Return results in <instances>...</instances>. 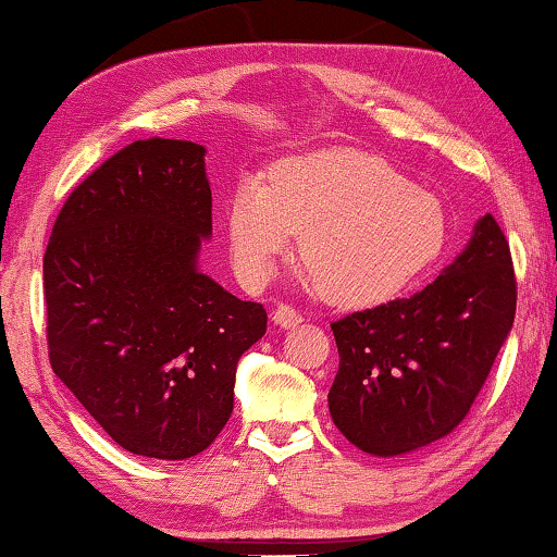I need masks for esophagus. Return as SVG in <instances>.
<instances>
[{
    "mask_svg": "<svg viewBox=\"0 0 557 557\" xmlns=\"http://www.w3.org/2000/svg\"><path fill=\"white\" fill-rule=\"evenodd\" d=\"M272 322H275L280 329H295L301 324V314L287 305H280L275 312H272Z\"/></svg>",
    "mask_w": 557,
    "mask_h": 557,
    "instance_id": "1",
    "label": "esophagus"
}]
</instances>
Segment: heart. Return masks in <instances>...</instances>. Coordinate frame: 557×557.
I'll return each instance as SVG.
<instances>
[{
  "instance_id": "1",
  "label": "heart",
  "mask_w": 557,
  "mask_h": 557,
  "mask_svg": "<svg viewBox=\"0 0 557 557\" xmlns=\"http://www.w3.org/2000/svg\"><path fill=\"white\" fill-rule=\"evenodd\" d=\"M231 256L248 287H262L301 231V275L338 307L400 297L440 260L449 238L442 201L385 159L356 149L295 157L245 178L225 211Z\"/></svg>"
}]
</instances>
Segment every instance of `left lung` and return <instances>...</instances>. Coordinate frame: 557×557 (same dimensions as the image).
Wrapping results in <instances>:
<instances>
[{"label": "left lung", "instance_id": "8db88e82", "mask_svg": "<svg viewBox=\"0 0 557 557\" xmlns=\"http://www.w3.org/2000/svg\"><path fill=\"white\" fill-rule=\"evenodd\" d=\"M516 277L492 213L435 282L332 324L338 373L329 412L373 457H403L467 418L513 326Z\"/></svg>", "mask_w": 557, "mask_h": 557}]
</instances>
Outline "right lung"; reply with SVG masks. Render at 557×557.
<instances>
[{
  "instance_id": "add662e5",
  "label": "right lung",
  "mask_w": 557,
  "mask_h": 557,
  "mask_svg": "<svg viewBox=\"0 0 557 557\" xmlns=\"http://www.w3.org/2000/svg\"><path fill=\"white\" fill-rule=\"evenodd\" d=\"M206 147L149 137L63 203L44 256L49 356L132 455L188 459L233 412L240 356L268 314L199 270L211 238Z\"/></svg>"
}]
</instances>
